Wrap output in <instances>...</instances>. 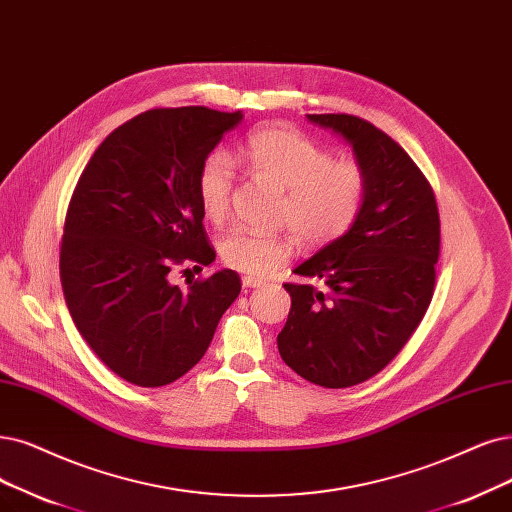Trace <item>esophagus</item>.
Returning <instances> with one entry per match:
<instances>
[{
  "label": "esophagus",
  "instance_id": "obj_1",
  "mask_svg": "<svg viewBox=\"0 0 512 512\" xmlns=\"http://www.w3.org/2000/svg\"><path fill=\"white\" fill-rule=\"evenodd\" d=\"M263 285V278H255V276H244L242 278V287L246 289H255V287H261Z\"/></svg>",
  "mask_w": 512,
  "mask_h": 512
}]
</instances>
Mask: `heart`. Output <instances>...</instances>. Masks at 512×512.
Segmentation results:
<instances>
[{
	"label": "heart",
	"mask_w": 512,
	"mask_h": 512,
	"mask_svg": "<svg viewBox=\"0 0 512 512\" xmlns=\"http://www.w3.org/2000/svg\"><path fill=\"white\" fill-rule=\"evenodd\" d=\"M238 162L249 173L282 192L278 221L289 225L308 246H325L342 238L361 215L367 194L363 168L335 160L325 147L287 126L253 130L238 147ZM234 168L223 154L204 158L196 175V196L202 215L219 223L230 213ZM295 249L291 234L227 232L219 255L227 266L253 276H266L287 263Z\"/></svg>",
	"instance_id": "1"
}]
</instances>
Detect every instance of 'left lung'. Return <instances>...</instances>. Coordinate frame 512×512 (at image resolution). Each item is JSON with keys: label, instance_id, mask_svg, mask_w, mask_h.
Here are the masks:
<instances>
[{"label": "left lung", "instance_id": "left-lung-1", "mask_svg": "<svg viewBox=\"0 0 512 512\" xmlns=\"http://www.w3.org/2000/svg\"><path fill=\"white\" fill-rule=\"evenodd\" d=\"M342 137L367 177L350 230L293 270L278 352L304 380L356 386L380 373L422 323L441 249L439 208L422 170L386 132L348 113H308Z\"/></svg>", "mask_w": 512, "mask_h": 512}]
</instances>
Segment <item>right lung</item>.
Returning <instances> with one entry per match:
<instances>
[{
	"mask_svg": "<svg viewBox=\"0 0 512 512\" xmlns=\"http://www.w3.org/2000/svg\"><path fill=\"white\" fill-rule=\"evenodd\" d=\"M242 118L208 107L149 109L111 132L75 187L61 246L65 301L86 344L130 384L179 380L240 293L234 270L185 289L168 274L183 261H215L196 175Z\"/></svg>",
	"mask_w": 512,
	"mask_h": 512,
	"instance_id": "obj_1",
	"label": "right lung"
}]
</instances>
